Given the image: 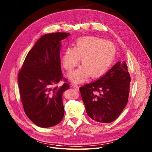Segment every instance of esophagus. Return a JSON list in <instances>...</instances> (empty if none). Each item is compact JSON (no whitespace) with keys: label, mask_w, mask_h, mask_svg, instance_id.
I'll return each instance as SVG.
<instances>
[{"label":"esophagus","mask_w":152,"mask_h":152,"mask_svg":"<svg viewBox=\"0 0 152 152\" xmlns=\"http://www.w3.org/2000/svg\"><path fill=\"white\" fill-rule=\"evenodd\" d=\"M72 87H73L74 89H75L76 90H77V91L79 90V86H78L76 84L73 83V84H72Z\"/></svg>","instance_id":"obj_1"}]
</instances>
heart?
I'll return each mask as SVG.
<instances>
[{"label":"heart","instance_id":"heart-1","mask_svg":"<svg viewBox=\"0 0 152 152\" xmlns=\"http://www.w3.org/2000/svg\"><path fill=\"white\" fill-rule=\"evenodd\" d=\"M116 54L114 45L104 39L86 37L77 39L73 48H67L62 57L64 68L70 72L80 59L82 66L69 75L75 82H82L88 76L98 77L109 69Z\"/></svg>","mask_w":152,"mask_h":152}]
</instances>
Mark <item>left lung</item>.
Instances as JSON below:
<instances>
[{
  "label": "left lung",
  "instance_id": "obj_1",
  "mask_svg": "<svg viewBox=\"0 0 152 152\" xmlns=\"http://www.w3.org/2000/svg\"><path fill=\"white\" fill-rule=\"evenodd\" d=\"M131 77L125 62H118L103 77L80 87L87 115L100 123H110L127 104Z\"/></svg>",
  "mask_w": 152,
  "mask_h": 152
}]
</instances>
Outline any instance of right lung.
Returning <instances> with one entry per match:
<instances>
[{"label":"right lung","mask_w":152,"mask_h":152,"mask_svg":"<svg viewBox=\"0 0 152 152\" xmlns=\"http://www.w3.org/2000/svg\"><path fill=\"white\" fill-rule=\"evenodd\" d=\"M69 34L57 32L40 38L28 53L18 74L20 96L25 113L36 125H57L64 115L62 95L69 88L60 66L61 40ZM61 80L66 83L55 86Z\"/></svg>","instance_id":"1"}]
</instances>
